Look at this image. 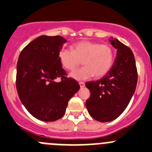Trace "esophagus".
I'll return each instance as SVG.
<instances>
[{
    "mask_svg": "<svg viewBox=\"0 0 152 152\" xmlns=\"http://www.w3.org/2000/svg\"><path fill=\"white\" fill-rule=\"evenodd\" d=\"M79 85H80V86L81 88H83V87H84V86H85V83H83V82H79Z\"/></svg>",
    "mask_w": 152,
    "mask_h": 152,
    "instance_id": "obj_1",
    "label": "esophagus"
}]
</instances>
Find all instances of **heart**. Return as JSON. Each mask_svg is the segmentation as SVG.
I'll return each mask as SVG.
<instances>
[{
	"instance_id": "b5f03b06",
	"label": "heart",
	"mask_w": 152,
	"mask_h": 152,
	"mask_svg": "<svg viewBox=\"0 0 152 152\" xmlns=\"http://www.w3.org/2000/svg\"><path fill=\"white\" fill-rule=\"evenodd\" d=\"M62 66L67 70H73L82 63L85 66L69 74L75 80H87L95 75L104 76L109 72L114 63L113 49L108 45H101L91 41H82L72 46V50L63 48L59 53Z\"/></svg>"
}]
</instances>
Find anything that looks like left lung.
Instances as JSON below:
<instances>
[{"mask_svg": "<svg viewBox=\"0 0 152 152\" xmlns=\"http://www.w3.org/2000/svg\"><path fill=\"white\" fill-rule=\"evenodd\" d=\"M110 44L116 49L114 64L100 80L85 83L91 92L86 102L89 115L101 122L118 118L128 107L135 92L137 71L132 50L117 39L110 37Z\"/></svg>", "mask_w": 152, "mask_h": 152, "instance_id": "1", "label": "left lung"}]
</instances>
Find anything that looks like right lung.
Wrapping results in <instances>:
<instances>
[{"mask_svg":"<svg viewBox=\"0 0 152 152\" xmlns=\"http://www.w3.org/2000/svg\"><path fill=\"white\" fill-rule=\"evenodd\" d=\"M67 40L60 36H40L22 50L17 63L16 88L21 103L37 119L62 118L68 102L80 89L76 80L65 77L59 53ZM61 77L62 81L55 79Z\"/></svg>","mask_w":152,"mask_h":152,"instance_id":"add662e5","label":"right lung"}]
</instances>
